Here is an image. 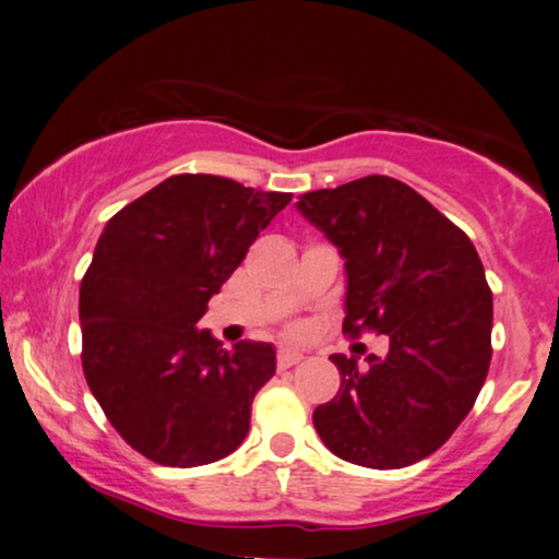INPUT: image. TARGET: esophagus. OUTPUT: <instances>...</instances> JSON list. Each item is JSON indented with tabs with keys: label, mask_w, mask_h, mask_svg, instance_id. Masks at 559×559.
<instances>
[{
	"label": "esophagus",
	"mask_w": 559,
	"mask_h": 559,
	"mask_svg": "<svg viewBox=\"0 0 559 559\" xmlns=\"http://www.w3.org/2000/svg\"><path fill=\"white\" fill-rule=\"evenodd\" d=\"M302 358H305L302 350H297V348H280L277 364H280V369H289V366L300 364Z\"/></svg>",
	"instance_id": "1"
}]
</instances>
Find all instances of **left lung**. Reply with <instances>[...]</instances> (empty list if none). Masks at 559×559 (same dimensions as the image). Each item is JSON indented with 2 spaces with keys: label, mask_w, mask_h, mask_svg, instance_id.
Returning a JSON list of instances; mask_svg holds the SVG:
<instances>
[{
  "label": "left lung",
  "mask_w": 559,
  "mask_h": 559,
  "mask_svg": "<svg viewBox=\"0 0 559 559\" xmlns=\"http://www.w3.org/2000/svg\"><path fill=\"white\" fill-rule=\"evenodd\" d=\"M338 249L343 331L373 328L386 356L333 354L341 389L312 412L325 448L366 468L432 455L468 415L491 364L493 297L478 251L417 190L386 175L295 203Z\"/></svg>",
  "instance_id": "obj_1"
}]
</instances>
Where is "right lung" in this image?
<instances>
[{"label":"right lung","instance_id":"1","mask_svg":"<svg viewBox=\"0 0 559 559\" xmlns=\"http://www.w3.org/2000/svg\"><path fill=\"white\" fill-rule=\"evenodd\" d=\"M289 201L218 175H173L98 236L79 297L83 373L114 430L150 461L195 468L247 438L274 346L228 350L195 323Z\"/></svg>","mask_w":559,"mask_h":559}]
</instances>
